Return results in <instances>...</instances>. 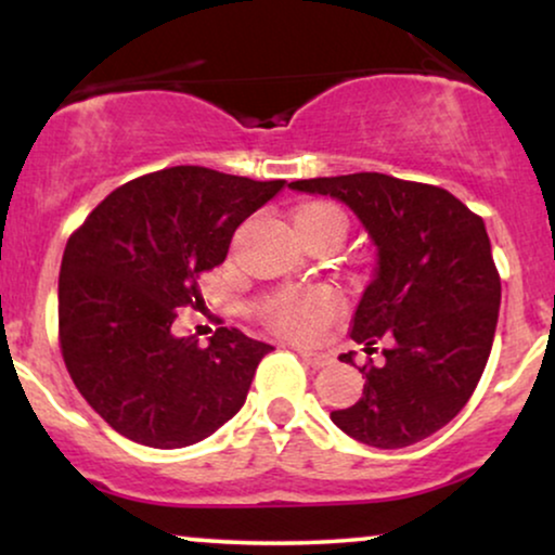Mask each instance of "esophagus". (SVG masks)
Returning <instances> with one entry per match:
<instances>
[{
	"label": "esophagus",
	"instance_id": "1",
	"mask_svg": "<svg viewBox=\"0 0 555 555\" xmlns=\"http://www.w3.org/2000/svg\"><path fill=\"white\" fill-rule=\"evenodd\" d=\"M302 363H308L310 369H323L328 366V356L325 353H310V351H300Z\"/></svg>",
	"mask_w": 555,
	"mask_h": 555
}]
</instances>
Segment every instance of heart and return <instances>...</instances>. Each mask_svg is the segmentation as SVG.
<instances>
[{"instance_id": "obj_1", "label": "heart", "mask_w": 555, "mask_h": 555, "mask_svg": "<svg viewBox=\"0 0 555 555\" xmlns=\"http://www.w3.org/2000/svg\"><path fill=\"white\" fill-rule=\"evenodd\" d=\"M298 215H325L338 219L346 227V217L340 215V209L331 207V204H310V207H302ZM338 310L340 298L331 287H313V291L285 295L283 300H278L270 310V323L283 336L308 344V340L321 336L325 325L338 315Z\"/></svg>"}]
</instances>
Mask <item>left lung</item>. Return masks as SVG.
Here are the masks:
<instances>
[{
    "label": "left lung",
    "mask_w": 555,
    "mask_h": 555,
    "mask_svg": "<svg viewBox=\"0 0 555 555\" xmlns=\"http://www.w3.org/2000/svg\"><path fill=\"white\" fill-rule=\"evenodd\" d=\"M287 186L344 202L378 253L351 338L366 353L384 338L386 361L359 369L361 399L331 412L333 424L378 450L422 442L473 397L495 338L500 275L485 222L447 189L376 171Z\"/></svg>",
    "instance_id": "left-lung-1"
}]
</instances>
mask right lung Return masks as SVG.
I'll use <instances>...</instances> for the list:
<instances>
[{
    "instance_id": "1",
    "label": "right lung",
    "mask_w": 555,
    "mask_h": 555,
    "mask_svg": "<svg viewBox=\"0 0 555 555\" xmlns=\"http://www.w3.org/2000/svg\"><path fill=\"white\" fill-rule=\"evenodd\" d=\"M283 179L171 166L111 192L67 240L60 348L82 399L118 435L156 450L202 442L245 404L270 344L217 328L209 346L171 333L199 280Z\"/></svg>"
}]
</instances>
